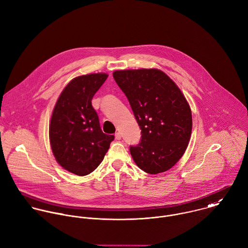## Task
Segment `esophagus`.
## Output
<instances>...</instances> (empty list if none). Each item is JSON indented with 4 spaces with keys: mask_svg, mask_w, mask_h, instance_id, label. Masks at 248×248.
Instances as JSON below:
<instances>
[{
    "mask_svg": "<svg viewBox=\"0 0 248 248\" xmlns=\"http://www.w3.org/2000/svg\"><path fill=\"white\" fill-rule=\"evenodd\" d=\"M115 139L117 140H121V134L119 133V132H117V133H115Z\"/></svg>",
    "mask_w": 248,
    "mask_h": 248,
    "instance_id": "obj_1",
    "label": "esophagus"
}]
</instances>
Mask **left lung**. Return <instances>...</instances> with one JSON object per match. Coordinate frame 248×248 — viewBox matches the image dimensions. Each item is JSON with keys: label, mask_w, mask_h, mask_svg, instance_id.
<instances>
[{"label": "left lung", "mask_w": 248, "mask_h": 248, "mask_svg": "<svg viewBox=\"0 0 248 248\" xmlns=\"http://www.w3.org/2000/svg\"><path fill=\"white\" fill-rule=\"evenodd\" d=\"M112 75L141 130L140 142L130 146L135 163L149 174L170 169L184 155L191 135V110L182 91L159 69Z\"/></svg>", "instance_id": "obj_1"}]
</instances>
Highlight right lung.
Here are the masks:
<instances>
[{"mask_svg": "<svg viewBox=\"0 0 248 248\" xmlns=\"http://www.w3.org/2000/svg\"><path fill=\"white\" fill-rule=\"evenodd\" d=\"M107 78V74L98 73L73 79L62 90L52 113L49 137L53 154L64 169L79 176L98 167L114 140L102 132L91 105Z\"/></svg>", "mask_w": 248, "mask_h": 248, "instance_id": "1", "label": "right lung"}]
</instances>
